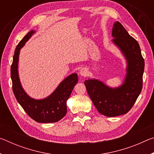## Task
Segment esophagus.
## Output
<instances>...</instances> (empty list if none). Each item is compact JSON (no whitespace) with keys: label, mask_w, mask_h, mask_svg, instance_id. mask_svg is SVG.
Listing matches in <instances>:
<instances>
[{"label":"esophagus","mask_w":154,"mask_h":154,"mask_svg":"<svg viewBox=\"0 0 154 154\" xmlns=\"http://www.w3.org/2000/svg\"><path fill=\"white\" fill-rule=\"evenodd\" d=\"M88 72L85 69H82L79 71V75L82 77H86L88 75Z\"/></svg>","instance_id":"obj_1"}]
</instances>
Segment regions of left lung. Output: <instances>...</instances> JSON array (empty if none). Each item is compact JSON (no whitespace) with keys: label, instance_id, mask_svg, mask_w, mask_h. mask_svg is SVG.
<instances>
[{"label":"left lung","instance_id":"obj_1","mask_svg":"<svg viewBox=\"0 0 154 154\" xmlns=\"http://www.w3.org/2000/svg\"><path fill=\"white\" fill-rule=\"evenodd\" d=\"M112 41L126 59V75L123 84L110 88L98 79L85 80L84 84L99 113L107 117L127 113L141 92L145 61L137 41L119 22L114 23Z\"/></svg>","mask_w":154,"mask_h":154}]
</instances>
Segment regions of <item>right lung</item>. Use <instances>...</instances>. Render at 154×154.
Returning a JSON list of instances; mask_svg holds the SVG:
<instances>
[{"label":"right lung","mask_w":154,"mask_h":154,"mask_svg":"<svg viewBox=\"0 0 154 154\" xmlns=\"http://www.w3.org/2000/svg\"><path fill=\"white\" fill-rule=\"evenodd\" d=\"M31 30L18 43L15 49L11 66L13 92L17 102L28 116L38 123H54L63 118L66 113V101L78 82L77 74L72 73L62 81L55 91L48 97L35 100L30 97L21 85L18 75V61L20 49L32 36Z\"/></svg>","instance_id":"add662e5"}]
</instances>
